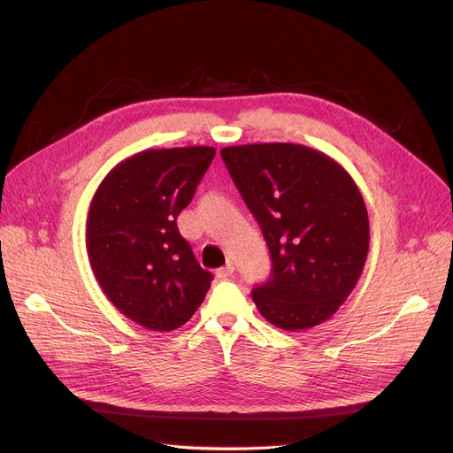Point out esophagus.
<instances>
[{"label":"esophagus","mask_w":453,"mask_h":453,"mask_svg":"<svg viewBox=\"0 0 453 453\" xmlns=\"http://www.w3.org/2000/svg\"><path fill=\"white\" fill-rule=\"evenodd\" d=\"M232 273H234V265L228 263V265H225L223 268H219V270L215 272V276H217L219 280H226V278L232 276Z\"/></svg>","instance_id":"obj_1"}]
</instances>
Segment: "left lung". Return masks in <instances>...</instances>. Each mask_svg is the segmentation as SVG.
I'll return each mask as SVG.
<instances>
[{
  "label": "left lung",
  "instance_id": "obj_1",
  "mask_svg": "<svg viewBox=\"0 0 453 453\" xmlns=\"http://www.w3.org/2000/svg\"><path fill=\"white\" fill-rule=\"evenodd\" d=\"M221 157L272 257L253 289L260 315L283 331L326 321L357 285L370 226L359 187L334 158L300 143H250Z\"/></svg>",
  "mask_w": 453,
  "mask_h": 453
}]
</instances>
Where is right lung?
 I'll use <instances>...</instances> for the list:
<instances>
[{
	"label": "right lung",
	"instance_id": "right-lung-1",
	"mask_svg": "<svg viewBox=\"0 0 453 453\" xmlns=\"http://www.w3.org/2000/svg\"><path fill=\"white\" fill-rule=\"evenodd\" d=\"M215 157L213 147L145 149L109 172L87 215V255L96 281L122 315L149 331L185 325L211 285L180 215Z\"/></svg>",
	"mask_w": 453,
	"mask_h": 453
}]
</instances>
